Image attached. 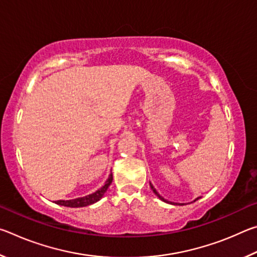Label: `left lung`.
I'll list each match as a JSON object with an SVG mask.
<instances>
[{
	"mask_svg": "<svg viewBox=\"0 0 257 257\" xmlns=\"http://www.w3.org/2000/svg\"><path fill=\"white\" fill-rule=\"evenodd\" d=\"M150 185H151V188H152V190H153V193L156 195V196H158V197L161 199V201H163V202H165V203H169V204H172V205H184V203H173V202H169V201H167V199L163 198V197L161 196V195L158 193V191H156V189L154 188V186L152 185L151 182H150ZM198 198H199V197H197L196 199H194V202H196Z\"/></svg>",
	"mask_w": 257,
	"mask_h": 257,
	"instance_id": "8db88e82",
	"label": "left lung"
}]
</instances>
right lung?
Segmentation results:
<instances>
[{
    "label": "right lung",
    "instance_id": "obj_1",
    "mask_svg": "<svg viewBox=\"0 0 257 257\" xmlns=\"http://www.w3.org/2000/svg\"><path fill=\"white\" fill-rule=\"evenodd\" d=\"M112 180H113V176L112 173H110V176H108L104 186H102L101 188L97 189L95 193L87 195V196H84V197L69 199V201H62V199H61V201H55V204H59V205L67 206V207H84V206L92 205V204L98 202L99 199L104 196V194L106 193L107 188L112 184Z\"/></svg>",
    "mask_w": 257,
    "mask_h": 257
}]
</instances>
